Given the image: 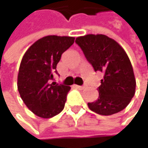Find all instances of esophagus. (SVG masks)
<instances>
[{
  "mask_svg": "<svg viewBox=\"0 0 148 148\" xmlns=\"http://www.w3.org/2000/svg\"><path fill=\"white\" fill-rule=\"evenodd\" d=\"M74 87H76L78 89H84L85 88V86H77V85H74Z\"/></svg>",
  "mask_w": 148,
  "mask_h": 148,
  "instance_id": "1",
  "label": "esophagus"
}]
</instances>
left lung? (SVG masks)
<instances>
[{
	"label": "left lung",
	"instance_id": "8db88e82",
	"mask_svg": "<svg viewBox=\"0 0 148 148\" xmlns=\"http://www.w3.org/2000/svg\"><path fill=\"white\" fill-rule=\"evenodd\" d=\"M95 71L103 74L99 99L88 103L91 110L110 116L123 110L135 93L136 81L130 60L123 48L103 34H87L75 40Z\"/></svg>",
	"mask_w": 148,
	"mask_h": 148
}]
</instances>
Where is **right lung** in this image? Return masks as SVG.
<instances>
[{
    "label": "right lung",
    "instance_id": "right-lung-1",
    "mask_svg": "<svg viewBox=\"0 0 148 148\" xmlns=\"http://www.w3.org/2000/svg\"><path fill=\"white\" fill-rule=\"evenodd\" d=\"M74 37L46 36L25 51L18 74V91L23 102L36 116L50 118L64 108L70 86L49 84L62 54L74 44Z\"/></svg>",
    "mask_w": 148,
    "mask_h": 148
}]
</instances>
